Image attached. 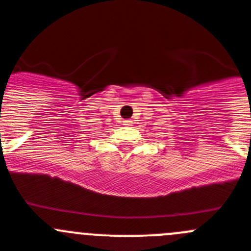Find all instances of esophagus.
I'll list each match as a JSON object with an SVG mask.
<instances>
[{"label":"esophagus","mask_w":251,"mask_h":251,"mask_svg":"<svg viewBox=\"0 0 251 251\" xmlns=\"http://www.w3.org/2000/svg\"><path fill=\"white\" fill-rule=\"evenodd\" d=\"M124 124H126V126H132L133 121H130V119L129 121H124Z\"/></svg>","instance_id":"esophagus-1"}]
</instances>
